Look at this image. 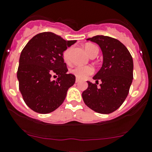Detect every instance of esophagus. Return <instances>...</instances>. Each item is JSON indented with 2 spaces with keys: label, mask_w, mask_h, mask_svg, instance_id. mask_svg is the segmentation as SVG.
Returning a JSON list of instances; mask_svg holds the SVG:
<instances>
[{
  "label": "esophagus",
  "mask_w": 152,
  "mask_h": 152,
  "mask_svg": "<svg viewBox=\"0 0 152 152\" xmlns=\"http://www.w3.org/2000/svg\"><path fill=\"white\" fill-rule=\"evenodd\" d=\"M79 82H80V80H79V79H76V83H79Z\"/></svg>",
  "instance_id": "esophagus-1"
}]
</instances>
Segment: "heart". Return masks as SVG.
Masks as SVG:
<instances>
[{"instance_id":"1","label":"heart","mask_w":152,"mask_h":152,"mask_svg":"<svg viewBox=\"0 0 152 152\" xmlns=\"http://www.w3.org/2000/svg\"><path fill=\"white\" fill-rule=\"evenodd\" d=\"M85 50L90 56L94 53L98 52L97 48L93 44H86L85 45ZM63 58L65 62L68 63L70 61V49H67L64 51L63 53ZM94 71V68L91 66H78L70 70L72 74L79 79H86L88 76L92 74Z\"/></svg>"}]
</instances>
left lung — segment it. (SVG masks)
<instances>
[{"instance_id": "1", "label": "left lung", "mask_w": 152, "mask_h": 152, "mask_svg": "<svg viewBox=\"0 0 152 152\" xmlns=\"http://www.w3.org/2000/svg\"><path fill=\"white\" fill-rule=\"evenodd\" d=\"M100 47L103 55L102 66L93 77L99 86L88 82L82 93V99L88 107L99 113L115 111L124 102L133 80L132 56L126 47L116 39L104 35L87 39Z\"/></svg>"}]
</instances>
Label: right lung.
<instances>
[{"mask_svg": "<svg viewBox=\"0 0 152 152\" xmlns=\"http://www.w3.org/2000/svg\"><path fill=\"white\" fill-rule=\"evenodd\" d=\"M76 42L50 32L37 34L22 50L17 77L26 105L39 113H49L65 99L76 76L69 73L63 53ZM57 77L54 80L53 77Z\"/></svg>", "mask_w": 152, "mask_h": 152, "instance_id": "right-lung-1", "label": "right lung"}]
</instances>
